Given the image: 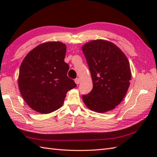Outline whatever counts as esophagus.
<instances>
[{
    "instance_id": "obj_1",
    "label": "esophagus",
    "mask_w": 157,
    "mask_h": 157,
    "mask_svg": "<svg viewBox=\"0 0 157 157\" xmlns=\"http://www.w3.org/2000/svg\"><path fill=\"white\" fill-rule=\"evenodd\" d=\"M79 82H80V80H79V78L75 79V82L76 84H79Z\"/></svg>"
}]
</instances>
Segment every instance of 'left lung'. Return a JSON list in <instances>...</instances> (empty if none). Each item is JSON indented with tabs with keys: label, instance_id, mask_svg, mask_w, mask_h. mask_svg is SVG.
I'll list each match as a JSON object with an SVG mask.
<instances>
[{
	"label": "left lung",
	"instance_id": "1",
	"mask_svg": "<svg viewBox=\"0 0 157 157\" xmlns=\"http://www.w3.org/2000/svg\"><path fill=\"white\" fill-rule=\"evenodd\" d=\"M91 73L93 88L82 99L88 109L97 113L114 109L128 92L131 69L125 55L113 43L96 40L82 46Z\"/></svg>",
	"mask_w": 157,
	"mask_h": 157
}]
</instances>
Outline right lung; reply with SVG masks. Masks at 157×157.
Listing matches in <instances>:
<instances>
[{
	"label": "right lung",
	"instance_id": "obj_1",
	"mask_svg": "<svg viewBox=\"0 0 157 157\" xmlns=\"http://www.w3.org/2000/svg\"><path fill=\"white\" fill-rule=\"evenodd\" d=\"M66 45L60 42L39 44L20 66L18 86L25 102L34 111L48 114L63 105L66 94L76 86L67 77Z\"/></svg>",
	"mask_w": 157,
	"mask_h": 157
}]
</instances>
